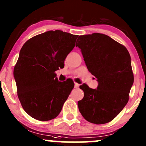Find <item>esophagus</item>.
<instances>
[{
	"mask_svg": "<svg viewBox=\"0 0 146 146\" xmlns=\"http://www.w3.org/2000/svg\"><path fill=\"white\" fill-rule=\"evenodd\" d=\"M79 86H80V84L78 83H75V88H78Z\"/></svg>",
	"mask_w": 146,
	"mask_h": 146,
	"instance_id": "esophagus-1",
	"label": "esophagus"
}]
</instances>
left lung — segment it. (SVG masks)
Returning <instances> with one entry per match:
<instances>
[{"label":"left lung","instance_id":"1","mask_svg":"<svg viewBox=\"0 0 146 146\" xmlns=\"http://www.w3.org/2000/svg\"><path fill=\"white\" fill-rule=\"evenodd\" d=\"M77 42L87 68L98 82L97 89L85 84L80 86L84 96L78 102L79 110L90 123H108L128 102L134 82L129 52L123 45L102 33L80 36Z\"/></svg>","mask_w":146,"mask_h":146}]
</instances>
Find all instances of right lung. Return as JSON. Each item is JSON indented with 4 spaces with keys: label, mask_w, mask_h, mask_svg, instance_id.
Segmentation results:
<instances>
[{
    "label": "right lung",
    "mask_w": 146,
    "mask_h": 146,
    "mask_svg": "<svg viewBox=\"0 0 146 146\" xmlns=\"http://www.w3.org/2000/svg\"><path fill=\"white\" fill-rule=\"evenodd\" d=\"M78 37L60 30L48 31L30 38L21 48L14 77L22 106L33 118L48 121L61 112L74 82H59L55 71L64 66Z\"/></svg>",
    "instance_id": "right-lung-1"
}]
</instances>
